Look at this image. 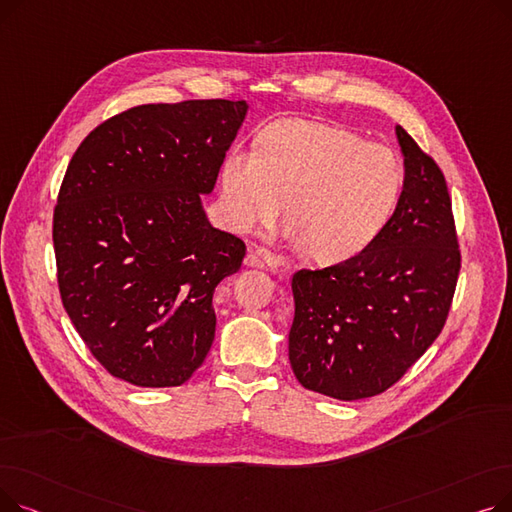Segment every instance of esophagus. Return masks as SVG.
<instances>
[{
  "mask_svg": "<svg viewBox=\"0 0 512 512\" xmlns=\"http://www.w3.org/2000/svg\"><path fill=\"white\" fill-rule=\"evenodd\" d=\"M245 263L251 267H265V270H278V267L284 265V259L282 255L267 249H251Z\"/></svg>",
  "mask_w": 512,
  "mask_h": 512,
  "instance_id": "34e87169",
  "label": "esophagus"
}]
</instances>
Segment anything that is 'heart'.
Masks as SVG:
<instances>
[{"instance_id":"b5f03b06","label":"heart","mask_w":512,"mask_h":512,"mask_svg":"<svg viewBox=\"0 0 512 512\" xmlns=\"http://www.w3.org/2000/svg\"><path fill=\"white\" fill-rule=\"evenodd\" d=\"M222 201L238 232L286 222L305 253L342 261L363 251L396 209L402 172L394 153L359 134L313 120L267 126L257 149L232 147L222 161Z\"/></svg>"}]
</instances>
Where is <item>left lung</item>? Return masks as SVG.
<instances>
[{"mask_svg": "<svg viewBox=\"0 0 512 512\" xmlns=\"http://www.w3.org/2000/svg\"><path fill=\"white\" fill-rule=\"evenodd\" d=\"M405 186L388 224L355 257L292 276L288 359L297 380L338 400L382 394L440 336L461 272L442 170L396 126Z\"/></svg>", "mask_w": 512, "mask_h": 512, "instance_id": "left-lung-1", "label": "left lung"}]
</instances>
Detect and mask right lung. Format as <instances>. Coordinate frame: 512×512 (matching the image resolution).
Listing matches in <instances>:
<instances>
[{
    "instance_id": "right-lung-1",
    "label": "right lung",
    "mask_w": 512,
    "mask_h": 512,
    "mask_svg": "<svg viewBox=\"0 0 512 512\" xmlns=\"http://www.w3.org/2000/svg\"><path fill=\"white\" fill-rule=\"evenodd\" d=\"M245 101L147 103L105 120L72 155L53 209L64 309L91 355L128 384L170 388L203 365L213 290L247 247L213 228L201 195Z\"/></svg>"
}]
</instances>
